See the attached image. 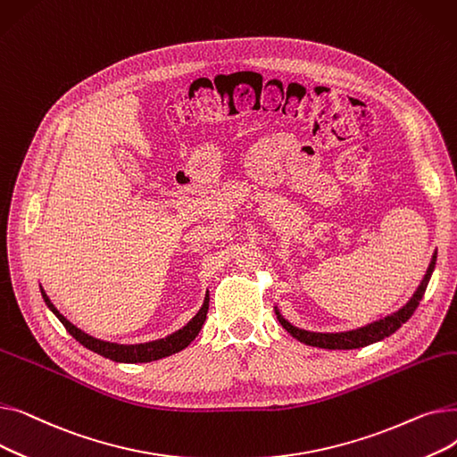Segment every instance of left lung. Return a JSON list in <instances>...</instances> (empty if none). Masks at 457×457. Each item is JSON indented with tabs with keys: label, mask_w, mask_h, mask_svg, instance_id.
I'll return each instance as SVG.
<instances>
[{
	"label": "left lung",
	"mask_w": 457,
	"mask_h": 457,
	"mask_svg": "<svg viewBox=\"0 0 457 457\" xmlns=\"http://www.w3.org/2000/svg\"><path fill=\"white\" fill-rule=\"evenodd\" d=\"M436 261H437V253H434V257H431V262H429V267L426 270V276L420 281L419 289L415 291V295L411 296L410 302H407L400 311H396V313H393L386 319H381L378 322H372L369 326L357 328V329H352V331H343V333H313V331H305V329L295 328L291 322H287L276 311L278 320L287 331L293 335L295 339H298L300 343L309 345V346L328 348V350H353V348L369 346L372 343H378L381 339L389 337V335H393L403 322L411 319V315L415 313V309L419 307V303H420V300L426 293V287H428V281L431 278V272H434V269H436Z\"/></svg>",
	"instance_id": "1"
}]
</instances>
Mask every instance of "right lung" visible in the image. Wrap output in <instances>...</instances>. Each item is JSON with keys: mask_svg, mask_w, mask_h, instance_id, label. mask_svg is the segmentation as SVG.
I'll return each mask as SVG.
<instances>
[{"mask_svg": "<svg viewBox=\"0 0 457 457\" xmlns=\"http://www.w3.org/2000/svg\"><path fill=\"white\" fill-rule=\"evenodd\" d=\"M42 291V289H40ZM42 298L46 302V305L50 307L55 317L62 322V326L66 328V331L74 337L76 341H79L85 348L100 353L107 359H112V361H118V363H148V361H155V359H162V357H168L172 355L183 348H187L192 341L196 339L198 331L202 329L204 322H205V317H207V309H209V295H205V300H204V305L202 309L196 313V317L192 319L183 329L168 335L166 339H159V341H152V343H144V345H116V343H105V341H100V339H94L90 337V335H87L85 331L78 329L74 324L68 322L59 311L55 309V305L50 302V298L46 296V293L42 291Z\"/></svg>", "mask_w": 457, "mask_h": 457, "instance_id": "obj_1", "label": "right lung"}]
</instances>
